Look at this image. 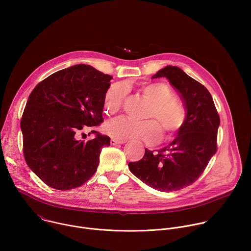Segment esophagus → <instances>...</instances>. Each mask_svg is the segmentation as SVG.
Here are the masks:
<instances>
[{"label":"esophagus","mask_w":251,"mask_h":251,"mask_svg":"<svg viewBox=\"0 0 251 251\" xmlns=\"http://www.w3.org/2000/svg\"><path fill=\"white\" fill-rule=\"evenodd\" d=\"M124 143H126V141H120V140H116V139H111L110 140V144L112 146H115V145H118V144H124Z\"/></svg>","instance_id":"1"}]
</instances>
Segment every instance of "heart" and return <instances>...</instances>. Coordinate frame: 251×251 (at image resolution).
I'll list each match as a JSON object with an SVG mask.
<instances>
[{
	"label": "heart",
	"instance_id": "b5f03b06",
	"mask_svg": "<svg viewBox=\"0 0 251 251\" xmlns=\"http://www.w3.org/2000/svg\"><path fill=\"white\" fill-rule=\"evenodd\" d=\"M141 91L151 102L146 115V118L151 120L136 122L119 116L104 125L105 134L120 141L143 140L150 145H155L161 140V131L164 140L173 139L185 122L186 110L183 104L174 97L173 90L165 83H146L142 85ZM127 94L128 86L125 83L112 84L104 95L103 108L105 113L111 115L118 112Z\"/></svg>",
	"mask_w": 251,
	"mask_h": 251
}]
</instances>
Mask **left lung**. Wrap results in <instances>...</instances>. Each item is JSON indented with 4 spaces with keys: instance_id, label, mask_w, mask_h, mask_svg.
Wrapping results in <instances>:
<instances>
[{
    "instance_id": "8db88e82",
    "label": "left lung",
    "mask_w": 251,
    "mask_h": 251,
    "mask_svg": "<svg viewBox=\"0 0 251 251\" xmlns=\"http://www.w3.org/2000/svg\"><path fill=\"white\" fill-rule=\"evenodd\" d=\"M160 77L180 93L187 110L185 122L168 146L157 153L145 149L144 157L128 166L149 187L174 192L196 182L216 154L220 116L208 90L180 67L167 65L152 76Z\"/></svg>"
}]
</instances>
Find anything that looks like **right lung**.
<instances>
[{"label": "right lung", "instance_id": "obj_1", "mask_svg": "<svg viewBox=\"0 0 251 251\" xmlns=\"http://www.w3.org/2000/svg\"><path fill=\"white\" fill-rule=\"evenodd\" d=\"M112 76L88 64L52 74L28 96L21 121L24 155L29 169L49 187L66 191L94 175L110 138L78 140L85 126L103 121V99Z\"/></svg>", "mask_w": 251, "mask_h": 251}]
</instances>
